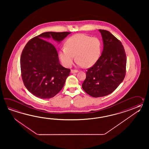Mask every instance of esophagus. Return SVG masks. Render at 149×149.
<instances>
[{
	"label": "esophagus",
	"instance_id": "esophagus-1",
	"mask_svg": "<svg viewBox=\"0 0 149 149\" xmlns=\"http://www.w3.org/2000/svg\"><path fill=\"white\" fill-rule=\"evenodd\" d=\"M78 71L77 70H73V69H72V70H71V73H76V72H77Z\"/></svg>",
	"mask_w": 149,
	"mask_h": 149
}]
</instances>
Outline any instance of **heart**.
Wrapping results in <instances>:
<instances>
[{"label":"heart","mask_w":149,"mask_h":149,"mask_svg":"<svg viewBox=\"0 0 149 149\" xmlns=\"http://www.w3.org/2000/svg\"><path fill=\"white\" fill-rule=\"evenodd\" d=\"M102 48V42L99 38L78 33L67 39L65 47L60 49L59 56L65 67L71 66L75 55L78 65L92 67L100 58Z\"/></svg>","instance_id":"heart-1"}]
</instances>
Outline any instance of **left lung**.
Here are the masks:
<instances>
[{
	"label": "left lung",
	"instance_id": "8db88e82",
	"mask_svg": "<svg viewBox=\"0 0 149 149\" xmlns=\"http://www.w3.org/2000/svg\"><path fill=\"white\" fill-rule=\"evenodd\" d=\"M99 31L103 41V50L97 62L86 71L82 89L94 97L111 94L123 81L126 70V55L117 38L105 30Z\"/></svg>",
	"mask_w": 149,
	"mask_h": 149
}]
</instances>
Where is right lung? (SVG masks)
Returning a JSON list of instances; mask_svg holds the SVG:
<instances>
[{
    "mask_svg": "<svg viewBox=\"0 0 149 149\" xmlns=\"http://www.w3.org/2000/svg\"><path fill=\"white\" fill-rule=\"evenodd\" d=\"M70 33L44 32L30 39L23 49L20 59L23 82L36 97L50 98L55 96L63 87L70 72V69L59 63L54 45L43 39L52 37L60 42Z\"/></svg>",
    "mask_w": 149,
    "mask_h": 149,
    "instance_id": "obj_1",
    "label": "right lung"
}]
</instances>
